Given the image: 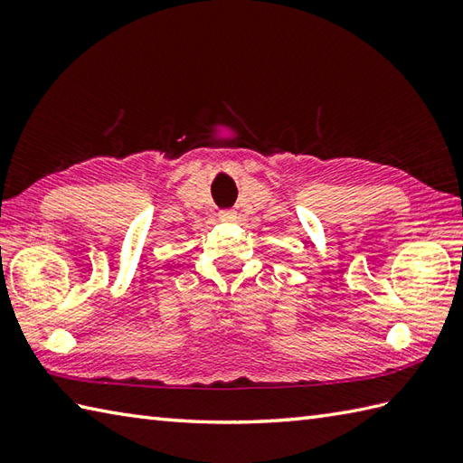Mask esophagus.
Returning a JSON list of instances; mask_svg holds the SVG:
<instances>
[{"label":"esophagus","mask_w":463,"mask_h":463,"mask_svg":"<svg viewBox=\"0 0 463 463\" xmlns=\"http://www.w3.org/2000/svg\"><path fill=\"white\" fill-rule=\"evenodd\" d=\"M219 219L224 221V222H232V221H237V213H234V211H221Z\"/></svg>","instance_id":"1"}]
</instances>
